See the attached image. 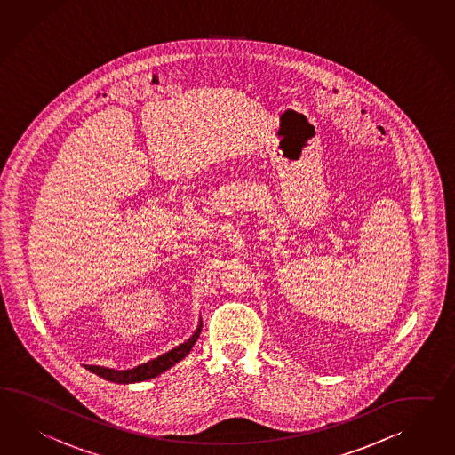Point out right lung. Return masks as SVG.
<instances>
[{"label":"right lung","mask_w":455,"mask_h":455,"mask_svg":"<svg viewBox=\"0 0 455 455\" xmlns=\"http://www.w3.org/2000/svg\"><path fill=\"white\" fill-rule=\"evenodd\" d=\"M200 331H202V321L199 322V327L197 331L194 332V335L188 339L184 344L179 345L176 348L169 350L167 354H163L161 356H157L155 360L143 363V365L136 366L132 370H110V368H103V366H87V370L99 375V377L107 379V381H113V383H122V385H128V383H140V381H146V379H151L156 378L157 375H161L163 371L169 370L171 366L176 365L178 362H180L186 355L192 350L194 344L197 342L199 339Z\"/></svg>","instance_id":"right-lung-1"}]
</instances>
